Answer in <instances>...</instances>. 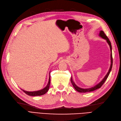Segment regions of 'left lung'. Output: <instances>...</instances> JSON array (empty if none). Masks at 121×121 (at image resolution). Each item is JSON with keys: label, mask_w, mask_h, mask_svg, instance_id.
<instances>
[{"label": "left lung", "mask_w": 121, "mask_h": 121, "mask_svg": "<svg viewBox=\"0 0 121 121\" xmlns=\"http://www.w3.org/2000/svg\"><path fill=\"white\" fill-rule=\"evenodd\" d=\"M99 36L102 38L106 40L107 41V42L108 43V44L110 46V50H111V65H110V69L108 70V71L107 73V74H106V75L104 76V77L103 78V79L99 83H98L97 84H96L95 86H94L93 87H92L91 88H80L78 86H77V85L75 84V83L74 82V81H73L72 78V77H71V82L72 84V85L73 86L74 88L75 89V90L76 91H77L78 92H83V93H85V92H91V91H94L96 89H97L99 88L101 86H102L103 84L104 83V82L106 81V80H107V79L108 78V77L110 74V72L112 70V45H111V43L110 41L109 40L108 38L107 37V36L106 35V34H104V31L103 30H100L99 32Z\"/></svg>", "instance_id": "8db88e82"}]
</instances>
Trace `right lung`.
<instances>
[{
	"instance_id": "obj_1",
	"label": "right lung",
	"mask_w": 121,
	"mask_h": 121,
	"mask_svg": "<svg viewBox=\"0 0 121 121\" xmlns=\"http://www.w3.org/2000/svg\"><path fill=\"white\" fill-rule=\"evenodd\" d=\"M50 73H49V81H48V83L47 85V86L44 88L43 89H41L40 91H25L24 90H23V89H21L22 90L25 92L26 95H29L30 96H38V95H43L44 94L47 92L49 90V88L50 87Z\"/></svg>"
}]
</instances>
